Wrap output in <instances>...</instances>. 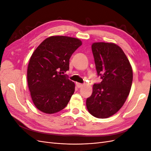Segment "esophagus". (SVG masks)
<instances>
[{
  "mask_svg": "<svg viewBox=\"0 0 151 151\" xmlns=\"http://www.w3.org/2000/svg\"><path fill=\"white\" fill-rule=\"evenodd\" d=\"M84 85L83 84H81V83H76V86L78 88H82Z\"/></svg>",
  "mask_w": 151,
  "mask_h": 151,
  "instance_id": "34e87169",
  "label": "esophagus"
}]
</instances>
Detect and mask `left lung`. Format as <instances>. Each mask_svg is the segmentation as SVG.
<instances>
[{
	"label": "left lung",
	"mask_w": 151,
	"mask_h": 151,
	"mask_svg": "<svg viewBox=\"0 0 151 151\" xmlns=\"http://www.w3.org/2000/svg\"><path fill=\"white\" fill-rule=\"evenodd\" d=\"M91 48L102 81L93 85V93L86 99V107L94 117L106 118L124 104L131 89L133 72L126 55L115 43L96 42Z\"/></svg>",
	"instance_id": "obj_1"
}]
</instances>
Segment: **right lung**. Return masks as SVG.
I'll return each instance as SVG.
<instances>
[{"label":"right lung","mask_w":151,"mask_h":151,"mask_svg":"<svg viewBox=\"0 0 151 151\" xmlns=\"http://www.w3.org/2000/svg\"><path fill=\"white\" fill-rule=\"evenodd\" d=\"M82 42L65 36L45 39L32 54L27 70L31 97L40 111L53 114L61 111L75 91V84L64 72L69 69V59Z\"/></svg>","instance_id":"right-lung-1"}]
</instances>
